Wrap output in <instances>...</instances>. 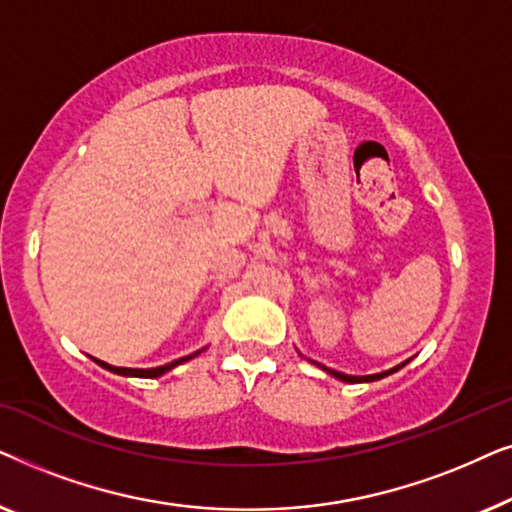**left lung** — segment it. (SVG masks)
Segmentation results:
<instances>
[{
  "instance_id": "1",
  "label": "left lung",
  "mask_w": 512,
  "mask_h": 512,
  "mask_svg": "<svg viewBox=\"0 0 512 512\" xmlns=\"http://www.w3.org/2000/svg\"><path fill=\"white\" fill-rule=\"evenodd\" d=\"M408 363V361H405ZM405 363H401V366H396V368H391V370H387V373H377V375H366V377H354V375H345V373H338V370H331V368H324L326 373H331L333 377H338V380H342V382H373V380H382V377H387V375H391V373H396L398 368H403Z\"/></svg>"
}]
</instances>
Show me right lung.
Segmentation results:
<instances>
[{"label":"right lung","mask_w":512,"mask_h":512,"mask_svg":"<svg viewBox=\"0 0 512 512\" xmlns=\"http://www.w3.org/2000/svg\"><path fill=\"white\" fill-rule=\"evenodd\" d=\"M195 354H198V352H195ZM195 354H191V356H184V359H177V361H172V363H167V366H160V368H146V370H139V368H116V366H109V363H104V361H97V363H100L102 368H107V370H111V373H118V375H132V377H158V375L167 373V370H172L174 366H179V363H184V361H188V359H193Z\"/></svg>","instance_id":"obj_1"}]
</instances>
